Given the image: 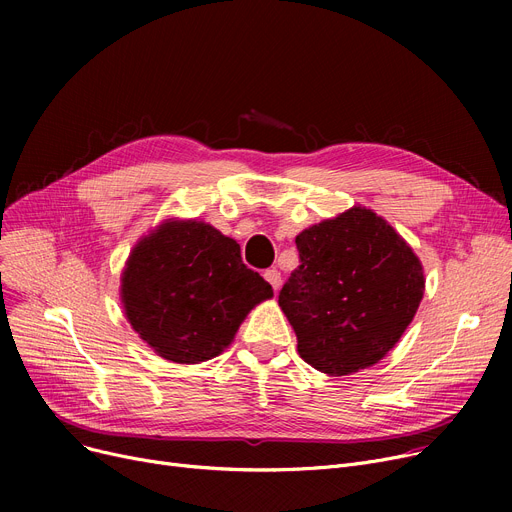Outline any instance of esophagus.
Masks as SVG:
<instances>
[{"mask_svg":"<svg viewBox=\"0 0 512 512\" xmlns=\"http://www.w3.org/2000/svg\"><path fill=\"white\" fill-rule=\"evenodd\" d=\"M263 278L272 284V288L278 292V288H280V284H282V276H280V272L278 270H265V274H263Z\"/></svg>","mask_w":512,"mask_h":512,"instance_id":"obj_1","label":"esophagus"}]
</instances>
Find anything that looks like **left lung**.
I'll return each mask as SVG.
<instances>
[{"label":"left lung","mask_w":512,"mask_h":512,"mask_svg":"<svg viewBox=\"0 0 512 512\" xmlns=\"http://www.w3.org/2000/svg\"><path fill=\"white\" fill-rule=\"evenodd\" d=\"M278 303L305 363L351 375L388 355L423 299V265L384 218L355 205L297 236Z\"/></svg>","instance_id":"1"}]
</instances>
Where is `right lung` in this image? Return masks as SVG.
Here are the masks:
<instances>
[{
    "instance_id": "add662e5",
    "label": "right lung",
    "mask_w": 512,
    "mask_h": 512,
    "mask_svg": "<svg viewBox=\"0 0 512 512\" xmlns=\"http://www.w3.org/2000/svg\"><path fill=\"white\" fill-rule=\"evenodd\" d=\"M120 294L132 330L159 357L193 365L230 346L274 290L242 263L234 238L205 222L166 220L134 245Z\"/></svg>"
}]
</instances>
